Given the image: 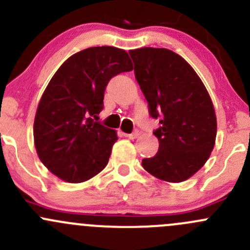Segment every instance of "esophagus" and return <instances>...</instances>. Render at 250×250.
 I'll return each mask as SVG.
<instances>
[{"label":"esophagus","mask_w":250,"mask_h":250,"mask_svg":"<svg viewBox=\"0 0 250 250\" xmlns=\"http://www.w3.org/2000/svg\"><path fill=\"white\" fill-rule=\"evenodd\" d=\"M125 137H127V138H129V139H135V138L138 137V135H139V130H134V132H132V133H129V134H127V133H125Z\"/></svg>","instance_id":"esophagus-1"}]
</instances>
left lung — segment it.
<instances>
[{
	"mask_svg": "<svg viewBox=\"0 0 250 250\" xmlns=\"http://www.w3.org/2000/svg\"><path fill=\"white\" fill-rule=\"evenodd\" d=\"M134 74L159 120V151L142 165L162 181L183 182L209 159L216 139V116L209 93L189 63L167 48L130 50Z\"/></svg>",
	"mask_w": 250,
	"mask_h": 250,
	"instance_id": "8db88e82",
	"label": "left lung"
}]
</instances>
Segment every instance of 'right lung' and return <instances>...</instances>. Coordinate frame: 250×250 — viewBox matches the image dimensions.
I'll use <instances>...</instances> for the list:
<instances>
[{
  "label": "right lung",
  "mask_w": 250,
  "mask_h": 250,
  "mask_svg": "<svg viewBox=\"0 0 250 250\" xmlns=\"http://www.w3.org/2000/svg\"><path fill=\"white\" fill-rule=\"evenodd\" d=\"M132 69L128 53L112 46L79 51L57 69L36 110L34 143L58 178L81 183L105 168L118 138L98 115L110 79Z\"/></svg>",
  "instance_id": "obj_1"
}]
</instances>
